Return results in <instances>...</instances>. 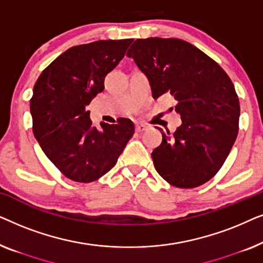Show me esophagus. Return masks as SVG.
I'll return each mask as SVG.
<instances>
[{"label": "esophagus", "instance_id": "obj_1", "mask_svg": "<svg viewBox=\"0 0 263 263\" xmlns=\"http://www.w3.org/2000/svg\"><path fill=\"white\" fill-rule=\"evenodd\" d=\"M147 128H148V127H147V125L146 124H142V123H140V124H136V132H143V130H146V129Z\"/></svg>", "mask_w": 263, "mask_h": 263}]
</instances>
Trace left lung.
<instances>
[{"instance_id":"1","label":"left lung","mask_w":263,"mask_h":263,"mask_svg":"<svg viewBox=\"0 0 263 263\" xmlns=\"http://www.w3.org/2000/svg\"><path fill=\"white\" fill-rule=\"evenodd\" d=\"M148 79L154 99L170 95L182 124L152 152L158 174L177 188L214 177L238 134L239 100L225 70L190 43L177 38L136 39L127 52ZM172 110V107H171Z\"/></svg>"}]
</instances>
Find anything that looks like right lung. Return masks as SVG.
<instances>
[{
  "label": "right lung",
  "mask_w": 263,
  "mask_h": 263,
  "mask_svg": "<svg viewBox=\"0 0 263 263\" xmlns=\"http://www.w3.org/2000/svg\"><path fill=\"white\" fill-rule=\"evenodd\" d=\"M133 39L98 41L68 49L39 75L30 109L33 134L45 156L67 178L91 183L117 163L134 123L92 124L88 105L104 79L124 57Z\"/></svg>",
  "instance_id": "right-lung-1"
}]
</instances>
